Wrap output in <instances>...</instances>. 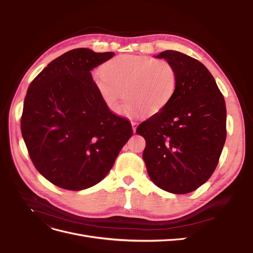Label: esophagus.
<instances>
[{"label":"esophagus","instance_id":"34e87169","mask_svg":"<svg viewBox=\"0 0 253 253\" xmlns=\"http://www.w3.org/2000/svg\"><path fill=\"white\" fill-rule=\"evenodd\" d=\"M132 124V126H133V132L134 133H136V127H137V122H135V121H132L131 122Z\"/></svg>","mask_w":253,"mask_h":253}]
</instances>
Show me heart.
Wrapping results in <instances>:
<instances>
[{"instance_id":"b5f03b06","label":"heart","mask_w":253,"mask_h":253,"mask_svg":"<svg viewBox=\"0 0 253 253\" xmlns=\"http://www.w3.org/2000/svg\"><path fill=\"white\" fill-rule=\"evenodd\" d=\"M100 72L94 75L95 87L114 113L120 112L126 97V113L154 115L170 102L177 87V72L165 59L122 55L109 60Z\"/></svg>"}]
</instances>
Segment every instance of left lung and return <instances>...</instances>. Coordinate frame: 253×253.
I'll list each match as a JSON object with an SVG mask.
<instances>
[{
	"mask_svg": "<svg viewBox=\"0 0 253 253\" xmlns=\"http://www.w3.org/2000/svg\"><path fill=\"white\" fill-rule=\"evenodd\" d=\"M177 72V87L165 108L136 133L145 139L142 158L151 180L174 194H186L208 180L226 141V103L211 73L200 61L165 50Z\"/></svg>",
	"mask_w": 253,
	"mask_h": 253,
	"instance_id": "1",
	"label": "left lung"
}]
</instances>
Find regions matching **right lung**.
<instances>
[{
    "label": "right lung",
    "instance_id": "1",
    "mask_svg": "<svg viewBox=\"0 0 253 253\" xmlns=\"http://www.w3.org/2000/svg\"><path fill=\"white\" fill-rule=\"evenodd\" d=\"M114 55L72 49L29 84L23 139L36 169L62 189L79 191L101 181L133 134L131 122L103 102L90 74Z\"/></svg>",
    "mask_w": 253,
    "mask_h": 253
}]
</instances>
